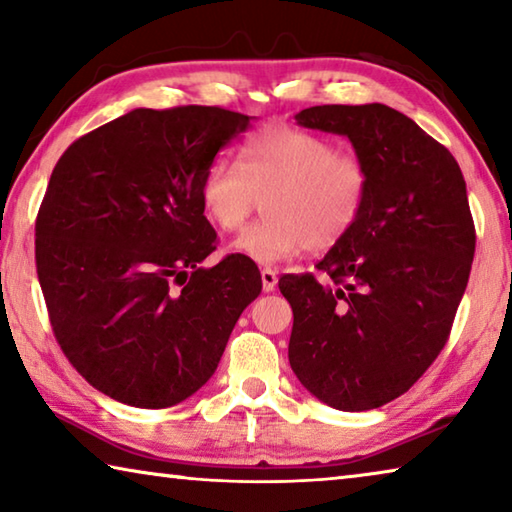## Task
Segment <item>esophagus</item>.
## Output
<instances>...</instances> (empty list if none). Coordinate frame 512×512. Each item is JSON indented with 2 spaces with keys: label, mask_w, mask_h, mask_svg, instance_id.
Returning <instances> with one entry per match:
<instances>
[{
  "label": "esophagus",
  "mask_w": 512,
  "mask_h": 512,
  "mask_svg": "<svg viewBox=\"0 0 512 512\" xmlns=\"http://www.w3.org/2000/svg\"><path fill=\"white\" fill-rule=\"evenodd\" d=\"M277 284V273L273 271V268H262V287L264 291H273Z\"/></svg>",
  "instance_id": "obj_1"
}]
</instances>
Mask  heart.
Wrapping results in <instances>:
<instances>
[{"label": "heart", "instance_id": "1", "mask_svg": "<svg viewBox=\"0 0 512 512\" xmlns=\"http://www.w3.org/2000/svg\"><path fill=\"white\" fill-rule=\"evenodd\" d=\"M368 169L325 137L268 124L248 137L241 167L216 160L201 183L205 216L237 232L264 198L266 219L235 241V253L280 264L302 250H329L357 223L368 196Z\"/></svg>", "mask_w": 512, "mask_h": 512}]
</instances>
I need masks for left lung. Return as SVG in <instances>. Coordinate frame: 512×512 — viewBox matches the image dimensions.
<instances>
[{
  "instance_id": "left-lung-1",
  "label": "left lung",
  "mask_w": 512,
  "mask_h": 512,
  "mask_svg": "<svg viewBox=\"0 0 512 512\" xmlns=\"http://www.w3.org/2000/svg\"><path fill=\"white\" fill-rule=\"evenodd\" d=\"M305 128L348 137L370 183L357 223L320 259L327 275H282L293 309L289 363L339 411H370L418 381L452 332L476 246L461 167L384 103L314 106Z\"/></svg>"
}]
</instances>
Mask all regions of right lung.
<instances>
[{"instance_id": "right-lung-1", "label": "right lung", "mask_w": 512, "mask_h": 512, "mask_svg": "<svg viewBox=\"0 0 512 512\" xmlns=\"http://www.w3.org/2000/svg\"><path fill=\"white\" fill-rule=\"evenodd\" d=\"M250 117L137 108L60 155L36 219V266L69 363L103 395L167 409L214 375L262 291L253 259L216 250L201 183Z\"/></svg>"}]
</instances>
